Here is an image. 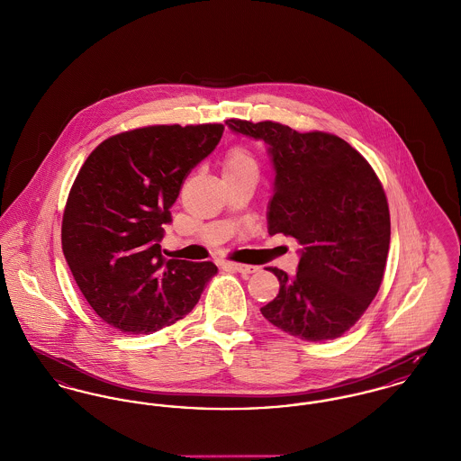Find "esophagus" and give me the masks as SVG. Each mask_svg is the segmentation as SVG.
<instances>
[{"instance_id": "1", "label": "esophagus", "mask_w": 461, "mask_h": 461, "mask_svg": "<svg viewBox=\"0 0 461 461\" xmlns=\"http://www.w3.org/2000/svg\"><path fill=\"white\" fill-rule=\"evenodd\" d=\"M223 269L236 271V273H241V275H251V273L257 271L255 266H246V264H238V262H225Z\"/></svg>"}]
</instances>
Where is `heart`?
Segmentation results:
<instances>
[{
    "instance_id": "b5f03b06",
    "label": "heart",
    "mask_w": 461,
    "mask_h": 461,
    "mask_svg": "<svg viewBox=\"0 0 461 461\" xmlns=\"http://www.w3.org/2000/svg\"><path fill=\"white\" fill-rule=\"evenodd\" d=\"M243 173H257V160L245 147H232L223 160V176Z\"/></svg>"
}]
</instances>
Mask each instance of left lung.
Masks as SVG:
<instances>
[{
  "label": "left lung",
  "instance_id": "obj_1",
  "mask_svg": "<svg viewBox=\"0 0 461 461\" xmlns=\"http://www.w3.org/2000/svg\"><path fill=\"white\" fill-rule=\"evenodd\" d=\"M264 140L276 169L269 234L303 246L297 275L267 267L279 281L266 320L294 338L323 342L348 332L377 295L390 249V210L372 166L336 134L229 119Z\"/></svg>",
  "mask_w": 461,
  "mask_h": 461
}]
</instances>
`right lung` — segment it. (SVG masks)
<instances>
[{
	"mask_svg": "<svg viewBox=\"0 0 461 461\" xmlns=\"http://www.w3.org/2000/svg\"><path fill=\"white\" fill-rule=\"evenodd\" d=\"M221 123L147 125L94 149L71 185L61 241L95 314L125 334L182 320L215 276L213 262L167 260L158 241L188 173L215 150Z\"/></svg>",
	"mask_w": 461,
	"mask_h": 461,
	"instance_id": "right-lung-1",
	"label": "right lung"
}]
</instances>
